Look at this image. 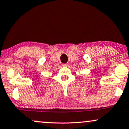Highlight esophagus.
Wrapping results in <instances>:
<instances>
[{"mask_svg":"<svg viewBox=\"0 0 129 129\" xmlns=\"http://www.w3.org/2000/svg\"><path fill=\"white\" fill-rule=\"evenodd\" d=\"M62 66L63 67H66L68 66V65L67 63H63V64H62Z\"/></svg>","mask_w":129,"mask_h":129,"instance_id":"esophagus-1","label":"esophagus"}]
</instances>
